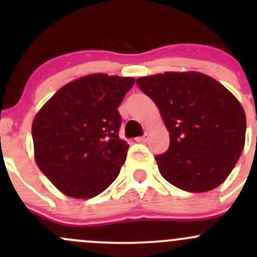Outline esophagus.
<instances>
[{
  "label": "esophagus",
  "instance_id": "1",
  "mask_svg": "<svg viewBox=\"0 0 257 257\" xmlns=\"http://www.w3.org/2000/svg\"><path fill=\"white\" fill-rule=\"evenodd\" d=\"M147 139H148L147 134H144L143 137H138V138H136V142H138V143H145V142H147Z\"/></svg>",
  "mask_w": 257,
  "mask_h": 257
}]
</instances>
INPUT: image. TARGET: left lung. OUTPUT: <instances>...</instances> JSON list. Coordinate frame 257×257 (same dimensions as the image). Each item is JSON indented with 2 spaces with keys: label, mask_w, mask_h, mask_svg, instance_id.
<instances>
[{
  "label": "left lung",
  "mask_w": 257,
  "mask_h": 257,
  "mask_svg": "<svg viewBox=\"0 0 257 257\" xmlns=\"http://www.w3.org/2000/svg\"><path fill=\"white\" fill-rule=\"evenodd\" d=\"M169 131V149L155 157L160 174L181 190L204 193L229 177L245 144L239 100L199 72H167L137 79Z\"/></svg>",
  "instance_id": "8db88e82"
}]
</instances>
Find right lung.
<instances>
[{
	"mask_svg": "<svg viewBox=\"0 0 257 257\" xmlns=\"http://www.w3.org/2000/svg\"><path fill=\"white\" fill-rule=\"evenodd\" d=\"M136 79L94 73L62 87L32 123L35 159L67 196L89 199L115 180L129 145L119 138L124 95Z\"/></svg>",
	"mask_w": 257,
	"mask_h": 257,
	"instance_id": "1",
	"label": "right lung"
}]
</instances>
